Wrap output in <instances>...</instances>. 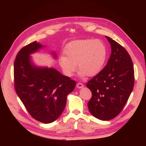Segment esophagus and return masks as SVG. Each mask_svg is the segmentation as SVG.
<instances>
[{
  "label": "esophagus",
  "instance_id": "esophagus-1",
  "mask_svg": "<svg viewBox=\"0 0 146 146\" xmlns=\"http://www.w3.org/2000/svg\"><path fill=\"white\" fill-rule=\"evenodd\" d=\"M83 86H84L83 85L82 83H78L77 84V87L78 88H79V89H80V88H82Z\"/></svg>",
  "mask_w": 146,
  "mask_h": 146
}]
</instances>
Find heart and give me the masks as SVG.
I'll return each mask as SVG.
<instances>
[{
	"mask_svg": "<svg viewBox=\"0 0 146 146\" xmlns=\"http://www.w3.org/2000/svg\"><path fill=\"white\" fill-rule=\"evenodd\" d=\"M66 56L59 58L60 65L68 76H72L77 69L80 77L94 76L99 74L105 63L107 50L103 42L98 39H78L66 46Z\"/></svg>",
	"mask_w": 146,
	"mask_h": 146,
	"instance_id": "obj_1",
	"label": "heart"
}]
</instances>
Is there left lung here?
Wrapping results in <instances>:
<instances>
[{
	"label": "left lung",
	"mask_w": 146,
	"mask_h": 146,
	"mask_svg": "<svg viewBox=\"0 0 146 146\" xmlns=\"http://www.w3.org/2000/svg\"><path fill=\"white\" fill-rule=\"evenodd\" d=\"M111 54L107 64L86 84L92 92L88 103L90 112L102 121H109L121 112L133 89L135 76L129 53L111 38Z\"/></svg>",
	"instance_id": "obj_1"
}]
</instances>
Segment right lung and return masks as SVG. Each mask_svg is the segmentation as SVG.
Wrapping results in <instances>:
<instances>
[{
  "instance_id": "right-lung-1",
  "label": "right lung",
  "mask_w": 146,
  "mask_h": 146,
  "mask_svg": "<svg viewBox=\"0 0 146 146\" xmlns=\"http://www.w3.org/2000/svg\"><path fill=\"white\" fill-rule=\"evenodd\" d=\"M44 46L34 41L17 54L14 64L15 88L28 112L35 119L44 123L58 119L63 111L67 96L76 81L54 68L35 66L30 56ZM56 58L55 52L52 53Z\"/></svg>"
}]
</instances>
